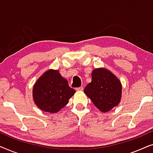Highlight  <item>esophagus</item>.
I'll return each mask as SVG.
<instances>
[{
  "label": "esophagus",
  "instance_id": "obj_1",
  "mask_svg": "<svg viewBox=\"0 0 153 153\" xmlns=\"http://www.w3.org/2000/svg\"><path fill=\"white\" fill-rule=\"evenodd\" d=\"M76 90L77 91H82L83 90V87H82V86L78 87V88H76Z\"/></svg>",
  "mask_w": 153,
  "mask_h": 153
}]
</instances>
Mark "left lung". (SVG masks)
I'll return each instance as SVG.
<instances>
[{
  "instance_id": "1",
  "label": "left lung",
  "mask_w": 153,
  "mask_h": 153,
  "mask_svg": "<svg viewBox=\"0 0 153 153\" xmlns=\"http://www.w3.org/2000/svg\"><path fill=\"white\" fill-rule=\"evenodd\" d=\"M84 93L98 109L106 113L120 104L122 84L107 69L96 68L92 72V81L85 86Z\"/></svg>"
}]
</instances>
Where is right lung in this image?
<instances>
[{
	"label": "right lung",
	"mask_w": 153,
	"mask_h": 153,
	"mask_svg": "<svg viewBox=\"0 0 153 153\" xmlns=\"http://www.w3.org/2000/svg\"><path fill=\"white\" fill-rule=\"evenodd\" d=\"M76 91L57 70H48L36 81L33 88V98L39 109L55 114L67 105Z\"/></svg>",
	"instance_id": "add662e5"
}]
</instances>
